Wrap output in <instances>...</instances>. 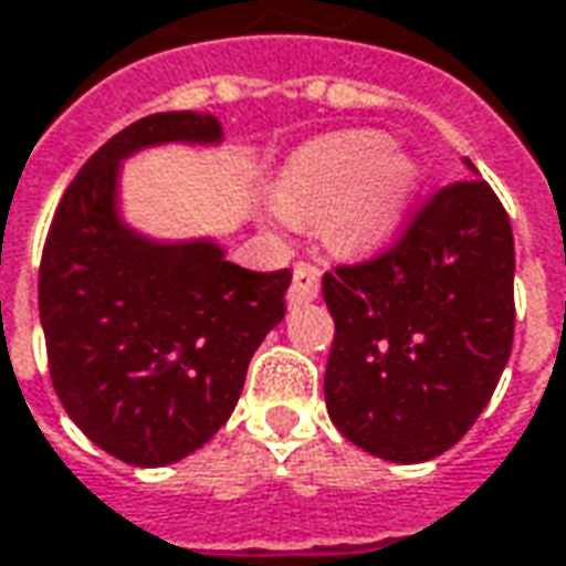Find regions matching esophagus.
<instances>
[{
	"label": "esophagus",
	"instance_id": "obj_1",
	"mask_svg": "<svg viewBox=\"0 0 566 566\" xmlns=\"http://www.w3.org/2000/svg\"><path fill=\"white\" fill-rule=\"evenodd\" d=\"M322 294V270L312 266V263H296L294 266V282L287 287V303L291 306H303L312 303Z\"/></svg>",
	"mask_w": 566,
	"mask_h": 566
}]
</instances>
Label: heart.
<instances>
[{
  "mask_svg": "<svg viewBox=\"0 0 566 566\" xmlns=\"http://www.w3.org/2000/svg\"><path fill=\"white\" fill-rule=\"evenodd\" d=\"M417 161L382 132H343L300 146L275 180L279 223L315 227L343 251H374L405 227Z\"/></svg>",
  "mask_w": 566,
  "mask_h": 566,
  "instance_id": "1",
  "label": "heart"
}]
</instances>
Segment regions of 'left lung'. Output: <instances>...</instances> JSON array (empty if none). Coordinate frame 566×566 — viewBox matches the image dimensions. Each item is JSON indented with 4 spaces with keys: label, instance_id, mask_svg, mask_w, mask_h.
<instances>
[{
    "label": "left lung",
    "instance_id": "1",
    "mask_svg": "<svg viewBox=\"0 0 566 566\" xmlns=\"http://www.w3.org/2000/svg\"><path fill=\"white\" fill-rule=\"evenodd\" d=\"M441 189L389 254L327 272L337 334L324 401L355 448L426 462L472 429L515 334V239L493 189Z\"/></svg>",
    "mask_w": 566,
    "mask_h": 566
}]
</instances>
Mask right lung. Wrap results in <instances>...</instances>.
I'll use <instances>...</instances> for the list:
<instances>
[{"instance_id": "1", "label": "right lung", "mask_w": 566, "mask_h": 566, "mask_svg": "<svg viewBox=\"0 0 566 566\" xmlns=\"http://www.w3.org/2000/svg\"><path fill=\"white\" fill-rule=\"evenodd\" d=\"M171 144L220 146L223 125L211 113H156L106 140L63 192L39 270L63 410L140 469L196 453L232 417L291 284L287 270L232 263L214 235L159 239L125 220L122 165Z\"/></svg>"}]
</instances>
